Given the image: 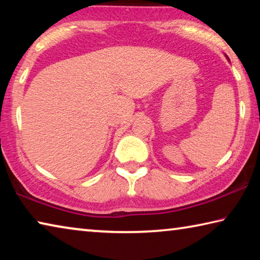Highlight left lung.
<instances>
[{
	"mask_svg": "<svg viewBox=\"0 0 260 260\" xmlns=\"http://www.w3.org/2000/svg\"><path fill=\"white\" fill-rule=\"evenodd\" d=\"M225 56H226V58H227L228 60H230V58H228V56H227V55H225Z\"/></svg>",
	"mask_w": 260,
	"mask_h": 260,
	"instance_id": "8db88e82",
	"label": "left lung"
}]
</instances>
